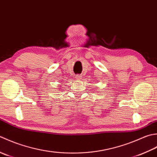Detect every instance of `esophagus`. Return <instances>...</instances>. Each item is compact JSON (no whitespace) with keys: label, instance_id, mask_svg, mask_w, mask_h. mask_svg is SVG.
<instances>
[{"label":"esophagus","instance_id":"obj_1","mask_svg":"<svg viewBox=\"0 0 157 157\" xmlns=\"http://www.w3.org/2000/svg\"><path fill=\"white\" fill-rule=\"evenodd\" d=\"M75 78H76V79H78V80H80V79L82 78V76H81V75H76V76H75Z\"/></svg>","mask_w":157,"mask_h":157}]
</instances>
